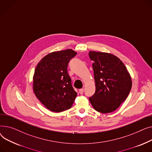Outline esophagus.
<instances>
[{
  "label": "esophagus",
  "instance_id": "obj_1",
  "mask_svg": "<svg viewBox=\"0 0 152 152\" xmlns=\"http://www.w3.org/2000/svg\"><path fill=\"white\" fill-rule=\"evenodd\" d=\"M83 91H84V89L83 88H82V89H80L79 90V93L80 94H83Z\"/></svg>",
  "mask_w": 152,
  "mask_h": 152
}]
</instances>
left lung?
I'll list each match as a JSON object with an SVG mask.
<instances>
[{"label":"left lung","mask_w":152,"mask_h":152,"mask_svg":"<svg viewBox=\"0 0 152 152\" xmlns=\"http://www.w3.org/2000/svg\"><path fill=\"white\" fill-rule=\"evenodd\" d=\"M96 85L94 94L89 98L93 108L103 113L113 112L128 96L131 90V76L123 62L117 56L90 51Z\"/></svg>","instance_id":"obj_1"}]
</instances>
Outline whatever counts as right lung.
Returning <instances> with one entry per match:
<instances>
[{"label": "right lung", "instance_id": "obj_1", "mask_svg": "<svg viewBox=\"0 0 152 152\" xmlns=\"http://www.w3.org/2000/svg\"><path fill=\"white\" fill-rule=\"evenodd\" d=\"M77 55L71 49L50 53L39 62L33 77L38 99L50 110L61 112L72 107L77 93L67 73L70 60Z\"/></svg>", "mask_w": 152, "mask_h": 152}]
</instances>
